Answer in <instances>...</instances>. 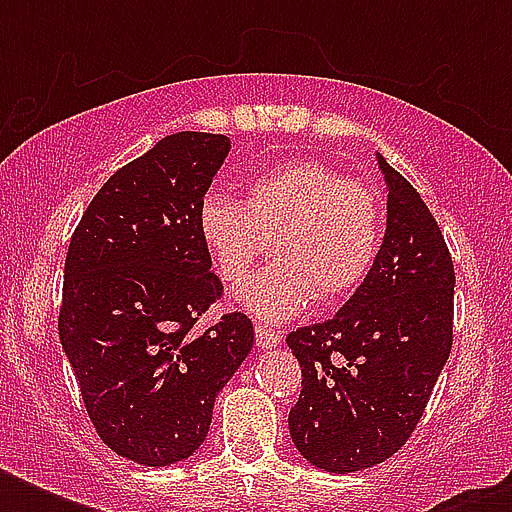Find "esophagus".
Wrapping results in <instances>:
<instances>
[{
    "mask_svg": "<svg viewBox=\"0 0 512 512\" xmlns=\"http://www.w3.org/2000/svg\"><path fill=\"white\" fill-rule=\"evenodd\" d=\"M281 332L273 327H263V324H257L255 327V340H257V348H276L281 345Z\"/></svg>",
    "mask_w": 512,
    "mask_h": 512,
    "instance_id": "34e87169",
    "label": "esophagus"
}]
</instances>
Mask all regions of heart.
I'll return each mask as SVG.
<instances>
[{"label":"heart","instance_id":"heart-1","mask_svg":"<svg viewBox=\"0 0 512 512\" xmlns=\"http://www.w3.org/2000/svg\"><path fill=\"white\" fill-rule=\"evenodd\" d=\"M196 231L228 287L247 276L271 239L276 263L244 281L236 303L281 324L316 297L340 303L364 284L382 244V201L327 164L292 159L252 177L244 201L207 193Z\"/></svg>","mask_w":512,"mask_h":512}]
</instances>
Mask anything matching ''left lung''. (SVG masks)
I'll list each match as a JSON object with an SVG mask.
<instances>
[{
    "label": "left lung",
    "mask_w": 512,
    "mask_h": 512,
    "mask_svg": "<svg viewBox=\"0 0 512 512\" xmlns=\"http://www.w3.org/2000/svg\"><path fill=\"white\" fill-rule=\"evenodd\" d=\"M388 185L385 239L332 319L287 337L303 369L289 412L297 452L327 473L385 462L409 441L452 350L454 265L436 217L377 154Z\"/></svg>",
    "instance_id": "1"
}]
</instances>
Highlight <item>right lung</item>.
I'll return each instance as SVG.
<instances>
[{
	"label": "right lung",
	"instance_id": "obj_1",
	"mask_svg": "<svg viewBox=\"0 0 512 512\" xmlns=\"http://www.w3.org/2000/svg\"><path fill=\"white\" fill-rule=\"evenodd\" d=\"M228 151L225 135H167L108 177L68 244L60 345L103 444L148 468L204 444L255 342L244 313L193 332L223 295L196 212Z\"/></svg>",
	"mask_w": 512,
	"mask_h": 512
}]
</instances>
